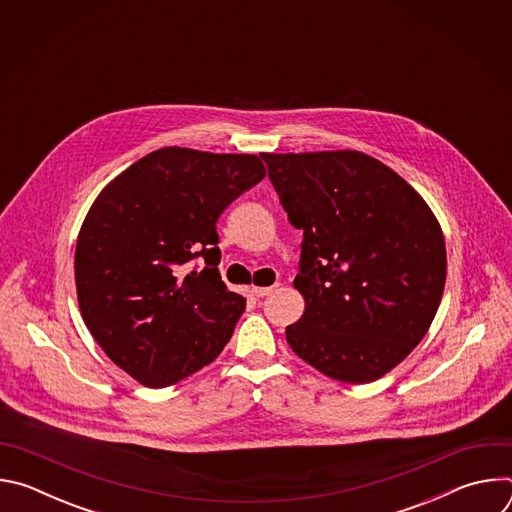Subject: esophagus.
Listing matches in <instances>:
<instances>
[{
    "label": "esophagus",
    "mask_w": 512,
    "mask_h": 512,
    "mask_svg": "<svg viewBox=\"0 0 512 512\" xmlns=\"http://www.w3.org/2000/svg\"><path fill=\"white\" fill-rule=\"evenodd\" d=\"M279 285H271V287H259V285H251V294L257 296V298H265L269 294H273V291L277 289Z\"/></svg>",
    "instance_id": "34e87169"
}]
</instances>
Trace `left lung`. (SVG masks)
Wrapping results in <instances>:
<instances>
[{"mask_svg": "<svg viewBox=\"0 0 512 512\" xmlns=\"http://www.w3.org/2000/svg\"><path fill=\"white\" fill-rule=\"evenodd\" d=\"M289 223L304 231L294 287L306 310L287 344L322 375L373 383L427 334L446 285V241L429 204L356 150L261 154Z\"/></svg>", "mask_w": 512, "mask_h": 512, "instance_id": "obj_1", "label": "left lung"}]
</instances>
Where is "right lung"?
Listing matches in <instances>:
<instances>
[{
	"instance_id": "right-lung-1",
	"label": "right lung",
	"mask_w": 512,
	"mask_h": 512,
	"mask_svg": "<svg viewBox=\"0 0 512 512\" xmlns=\"http://www.w3.org/2000/svg\"><path fill=\"white\" fill-rule=\"evenodd\" d=\"M263 178L253 154L170 145L131 164L91 204L75 251L81 316L137 383H178L231 340L245 298L218 273L216 221ZM198 254L207 265L188 272Z\"/></svg>"
}]
</instances>
